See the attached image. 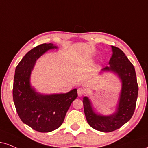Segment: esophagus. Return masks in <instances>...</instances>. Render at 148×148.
Instances as JSON below:
<instances>
[{
    "mask_svg": "<svg viewBox=\"0 0 148 148\" xmlns=\"http://www.w3.org/2000/svg\"><path fill=\"white\" fill-rule=\"evenodd\" d=\"M85 94V88H79V89H78V95H79V97H81V96L84 95Z\"/></svg>",
    "mask_w": 148,
    "mask_h": 148,
    "instance_id": "esophagus-1",
    "label": "esophagus"
}]
</instances>
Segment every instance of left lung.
I'll use <instances>...</instances> for the list:
<instances>
[{"mask_svg":"<svg viewBox=\"0 0 148 148\" xmlns=\"http://www.w3.org/2000/svg\"><path fill=\"white\" fill-rule=\"evenodd\" d=\"M113 54L110 58V67L102 70L116 73L122 81V89L116 112L110 116L98 114L94 112L91 103L87 97L83 99L87 121L92 128L103 132L118 130L130 120L136 108L138 87L135 69L123 51L112 46Z\"/></svg>","mask_w":148,"mask_h":148,"instance_id":"left-lung-1","label":"left lung"}]
</instances>
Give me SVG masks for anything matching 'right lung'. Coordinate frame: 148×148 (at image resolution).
Returning <instances> with one entry per match:
<instances>
[{
  "label": "right lung",
  "mask_w": 148,
  "mask_h": 148,
  "mask_svg": "<svg viewBox=\"0 0 148 148\" xmlns=\"http://www.w3.org/2000/svg\"><path fill=\"white\" fill-rule=\"evenodd\" d=\"M56 47L52 43L36 46L25 55L15 70L13 100L16 110L25 124L40 132H49L59 127L78 97L76 89L66 94L42 95L30 86V74L36 60L45 51Z\"/></svg>",
  "instance_id": "add662e5"
}]
</instances>
